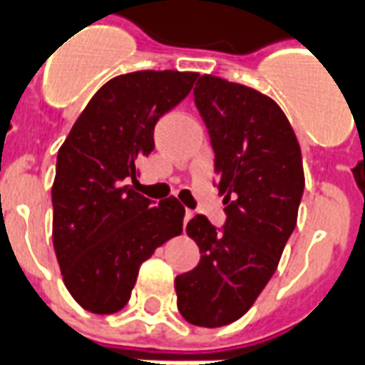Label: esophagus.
Masks as SVG:
<instances>
[{"label":"esophagus","mask_w":365,"mask_h":365,"mask_svg":"<svg viewBox=\"0 0 365 365\" xmlns=\"http://www.w3.org/2000/svg\"><path fill=\"white\" fill-rule=\"evenodd\" d=\"M193 217V210H185V217H183V222H190V218Z\"/></svg>","instance_id":"esophagus-1"}]
</instances>
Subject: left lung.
I'll list each match as a JSON object with an SVG mask.
<instances>
[{"instance_id":"left-lung-1","label":"left lung","mask_w":365,"mask_h":365,"mask_svg":"<svg viewBox=\"0 0 365 365\" xmlns=\"http://www.w3.org/2000/svg\"><path fill=\"white\" fill-rule=\"evenodd\" d=\"M193 96L215 150L226 222L222 230L203 215L187 222L201 259L175 277V294L191 325L222 327L253 306L277 271L306 180L298 139L274 100L212 75L199 77Z\"/></svg>"}]
</instances>
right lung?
<instances>
[{"label":"right lung","instance_id":"obj_1","mask_svg":"<svg viewBox=\"0 0 365 365\" xmlns=\"http://www.w3.org/2000/svg\"><path fill=\"white\" fill-rule=\"evenodd\" d=\"M199 77L135 71L100 86L58 153L52 185L53 250L61 277L86 312H120L139 267L183 230V205H155L128 185L155 148V125Z\"/></svg>","mask_w":365,"mask_h":365}]
</instances>
